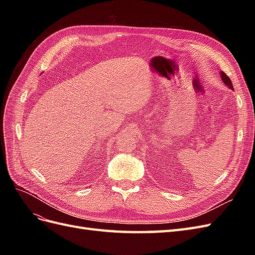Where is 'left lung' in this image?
Returning <instances> with one entry per match:
<instances>
[{"mask_svg": "<svg viewBox=\"0 0 255 255\" xmlns=\"http://www.w3.org/2000/svg\"><path fill=\"white\" fill-rule=\"evenodd\" d=\"M221 78H222V81H223V83H225L227 86L229 87V88H231V89H233V84H232V82H231V80H230V78L229 76L225 73V72H221Z\"/></svg>", "mask_w": 255, "mask_h": 255, "instance_id": "1", "label": "left lung"}]
</instances>
